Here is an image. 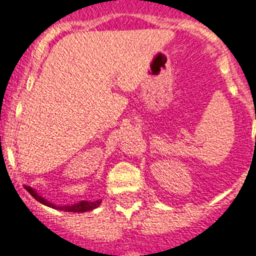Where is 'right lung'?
I'll list each match as a JSON object with an SVG mask.
<instances>
[{"label":"right lung","instance_id":"add662e5","mask_svg":"<svg viewBox=\"0 0 256 256\" xmlns=\"http://www.w3.org/2000/svg\"><path fill=\"white\" fill-rule=\"evenodd\" d=\"M26 188V190L28 191L30 194L32 195V196L34 198V199L37 200V202H40L41 204L46 205V206H50L52 208V209H57V210H64V212H90V210H94L96 209V208L98 206V205L101 204V200H98V202H78V204H74V205H66V206H56V205H54L52 202H47V200H44V198L40 196L38 194H37L36 191L34 190V188H31L30 186H24Z\"/></svg>","mask_w":256,"mask_h":256}]
</instances>
